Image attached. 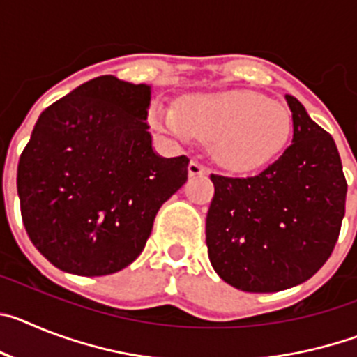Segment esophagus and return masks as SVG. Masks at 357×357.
Segmentation results:
<instances>
[{"mask_svg": "<svg viewBox=\"0 0 357 357\" xmlns=\"http://www.w3.org/2000/svg\"><path fill=\"white\" fill-rule=\"evenodd\" d=\"M188 173L189 176H198V175H207L209 173V169L206 168V166H202L200 162H197V160H191L188 166Z\"/></svg>", "mask_w": 357, "mask_h": 357, "instance_id": "obj_1", "label": "esophagus"}]
</instances>
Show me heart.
<instances>
[{"label": "heart", "mask_w": 357, "mask_h": 357, "mask_svg": "<svg viewBox=\"0 0 357 357\" xmlns=\"http://www.w3.org/2000/svg\"><path fill=\"white\" fill-rule=\"evenodd\" d=\"M151 119L178 141L198 137L211 143L218 164L230 172L264 168L280 155L291 134V118L282 103L254 91L189 94L176 109L155 105Z\"/></svg>", "instance_id": "1"}]
</instances>
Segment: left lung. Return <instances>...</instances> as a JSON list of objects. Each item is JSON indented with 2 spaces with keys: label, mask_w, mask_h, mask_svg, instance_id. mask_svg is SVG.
Listing matches in <instances>:
<instances>
[{
  "label": "left lung",
  "mask_w": 357,
  "mask_h": 357,
  "mask_svg": "<svg viewBox=\"0 0 357 357\" xmlns=\"http://www.w3.org/2000/svg\"><path fill=\"white\" fill-rule=\"evenodd\" d=\"M291 144L259 175H211L206 243L214 272L248 293L302 284L324 266L345 216L347 182L334 139L286 94Z\"/></svg>",
  "instance_id": "1"
}]
</instances>
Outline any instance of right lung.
Masks as SVG:
<instances>
[{
    "label": "right lung",
    "mask_w": 357,
    "mask_h": 357,
    "mask_svg": "<svg viewBox=\"0 0 357 357\" xmlns=\"http://www.w3.org/2000/svg\"><path fill=\"white\" fill-rule=\"evenodd\" d=\"M151 85L98 77L37 119L17 166L24 229L62 272L116 273L137 259L157 211L188 181L148 132Z\"/></svg>",
    "instance_id": "obj_1"
}]
</instances>
